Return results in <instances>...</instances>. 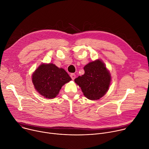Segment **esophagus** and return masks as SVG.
I'll return each instance as SVG.
<instances>
[{
	"label": "esophagus",
	"instance_id": "esophagus-1",
	"mask_svg": "<svg viewBox=\"0 0 149 149\" xmlns=\"http://www.w3.org/2000/svg\"><path fill=\"white\" fill-rule=\"evenodd\" d=\"M70 77H71V78H72V80H74L75 78V77H76V75H75V74H71V75H70Z\"/></svg>",
	"mask_w": 149,
	"mask_h": 149
}]
</instances>
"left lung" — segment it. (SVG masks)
Masks as SVG:
<instances>
[{
    "mask_svg": "<svg viewBox=\"0 0 149 149\" xmlns=\"http://www.w3.org/2000/svg\"><path fill=\"white\" fill-rule=\"evenodd\" d=\"M84 70V74L75 78V83L88 99H100L109 90L111 81L109 72L104 63L99 59L90 62Z\"/></svg>",
    "mask_w": 149,
    "mask_h": 149,
    "instance_id": "left-lung-1",
    "label": "left lung"
}]
</instances>
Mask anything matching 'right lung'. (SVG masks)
Masks as SVG:
<instances>
[{"mask_svg": "<svg viewBox=\"0 0 149 149\" xmlns=\"http://www.w3.org/2000/svg\"><path fill=\"white\" fill-rule=\"evenodd\" d=\"M71 80L68 74L53 63L41 64L32 75L36 91L47 98H55L61 87Z\"/></svg>", "mask_w": 149, "mask_h": 149, "instance_id": "obj_1", "label": "right lung"}]
</instances>
